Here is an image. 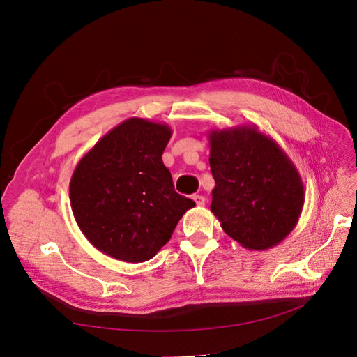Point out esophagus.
<instances>
[{"label": "esophagus", "instance_id": "34e87169", "mask_svg": "<svg viewBox=\"0 0 357 357\" xmlns=\"http://www.w3.org/2000/svg\"><path fill=\"white\" fill-rule=\"evenodd\" d=\"M192 199L195 201L198 207H202V205H205V201H207V199H205V197H202V195H194Z\"/></svg>", "mask_w": 357, "mask_h": 357}]
</instances>
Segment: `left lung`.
Masks as SVG:
<instances>
[{
  "label": "left lung",
  "instance_id": "1",
  "mask_svg": "<svg viewBox=\"0 0 357 357\" xmlns=\"http://www.w3.org/2000/svg\"><path fill=\"white\" fill-rule=\"evenodd\" d=\"M208 140L215 181L211 211L224 233L248 250L275 248L303 213L305 191L298 169L255 124L211 130Z\"/></svg>",
  "mask_w": 357,
  "mask_h": 357
}]
</instances>
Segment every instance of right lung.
Here are the masks:
<instances>
[{"mask_svg":"<svg viewBox=\"0 0 357 357\" xmlns=\"http://www.w3.org/2000/svg\"><path fill=\"white\" fill-rule=\"evenodd\" d=\"M167 124L131 117L82 156L69 183L70 207L91 245L112 259L142 264L171 238L195 202L174 190L162 162Z\"/></svg>","mask_w":357,"mask_h":357,"instance_id":"obj_1","label":"right lung"}]
</instances>
